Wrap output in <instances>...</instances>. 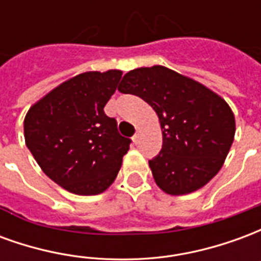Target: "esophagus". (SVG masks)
I'll use <instances>...</instances> for the list:
<instances>
[{"label": "esophagus", "mask_w": 261, "mask_h": 261, "mask_svg": "<svg viewBox=\"0 0 261 261\" xmlns=\"http://www.w3.org/2000/svg\"><path fill=\"white\" fill-rule=\"evenodd\" d=\"M140 136H141V131L137 130V133H136V134H134V137H133V141L136 142V144L138 141H140Z\"/></svg>", "instance_id": "obj_1"}]
</instances>
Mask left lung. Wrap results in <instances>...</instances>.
Returning a JSON list of instances; mask_svg holds the SVG:
<instances>
[{
  "label": "left lung",
  "instance_id": "8db88e82",
  "mask_svg": "<svg viewBox=\"0 0 261 261\" xmlns=\"http://www.w3.org/2000/svg\"><path fill=\"white\" fill-rule=\"evenodd\" d=\"M119 91L141 97L158 116L164 142L149 168L162 192L189 194L218 173L236 130L233 112L218 93L164 65L131 69Z\"/></svg>",
  "mask_w": 261,
  "mask_h": 261
}]
</instances>
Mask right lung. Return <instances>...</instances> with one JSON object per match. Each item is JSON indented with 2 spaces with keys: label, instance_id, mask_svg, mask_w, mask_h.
I'll return each instance as SVG.
<instances>
[{
  "label": "right lung",
  "instance_id": "obj_1",
  "mask_svg": "<svg viewBox=\"0 0 261 261\" xmlns=\"http://www.w3.org/2000/svg\"><path fill=\"white\" fill-rule=\"evenodd\" d=\"M123 72L88 71L32 105L23 121L26 147L46 175L67 192L95 196L117 177L130 138L103 108Z\"/></svg>",
  "mask_w": 261,
  "mask_h": 261
}]
</instances>
